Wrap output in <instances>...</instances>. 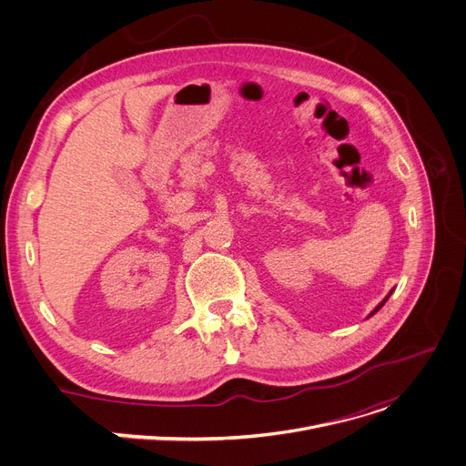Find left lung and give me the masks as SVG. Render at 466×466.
Returning a JSON list of instances; mask_svg holds the SVG:
<instances>
[{"label": "left lung", "mask_w": 466, "mask_h": 466, "mask_svg": "<svg viewBox=\"0 0 466 466\" xmlns=\"http://www.w3.org/2000/svg\"><path fill=\"white\" fill-rule=\"evenodd\" d=\"M392 291H394V289H390V293H389V295H387V298H385V299H383V301H380V303H379V305H377V307H375V309H373V310H371V314H370V316H373V314H375V312H377V310H379V309H380V307H383V305H385V303H387V301H389V298H390V295H392ZM370 316H368V318H370Z\"/></svg>", "instance_id": "8db88e82"}]
</instances>
